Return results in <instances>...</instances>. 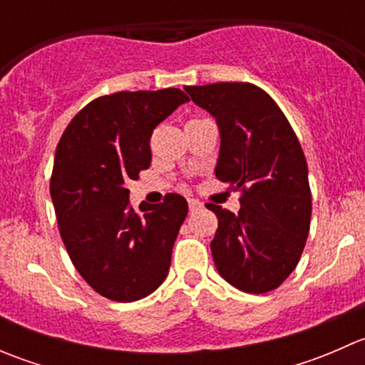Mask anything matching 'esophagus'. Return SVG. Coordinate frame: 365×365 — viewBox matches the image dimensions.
<instances>
[{
	"label": "esophagus",
	"mask_w": 365,
	"mask_h": 365,
	"mask_svg": "<svg viewBox=\"0 0 365 365\" xmlns=\"http://www.w3.org/2000/svg\"><path fill=\"white\" fill-rule=\"evenodd\" d=\"M203 208V203L200 200H189V210L190 212H197V210Z\"/></svg>",
	"instance_id": "34e87169"
}]
</instances>
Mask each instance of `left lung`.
Returning a JSON list of instances; mask_svg holds the SVG:
<instances>
[{
    "mask_svg": "<svg viewBox=\"0 0 365 365\" xmlns=\"http://www.w3.org/2000/svg\"><path fill=\"white\" fill-rule=\"evenodd\" d=\"M215 118L220 152L215 175L242 190L240 212L208 203L219 219L210 249L219 274L245 293H268L300 261L311 224L307 162L288 118L251 83L185 86Z\"/></svg>",
    "mask_w": 365,
    "mask_h": 365,
    "instance_id": "1",
    "label": "left lung"
}]
</instances>
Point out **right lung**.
Returning a JSON list of instances; mask_svg holds the SVG:
<instances>
[{
    "label": "right lung",
    "instance_id": "right-lung-1",
    "mask_svg": "<svg viewBox=\"0 0 365 365\" xmlns=\"http://www.w3.org/2000/svg\"><path fill=\"white\" fill-rule=\"evenodd\" d=\"M189 101L178 88L118 91L84 106L65 128L51 176L61 240L81 277L114 302L148 297L168 277L189 206L128 205L127 183L150 168L153 128Z\"/></svg>",
    "mask_w": 365,
    "mask_h": 365
}]
</instances>
